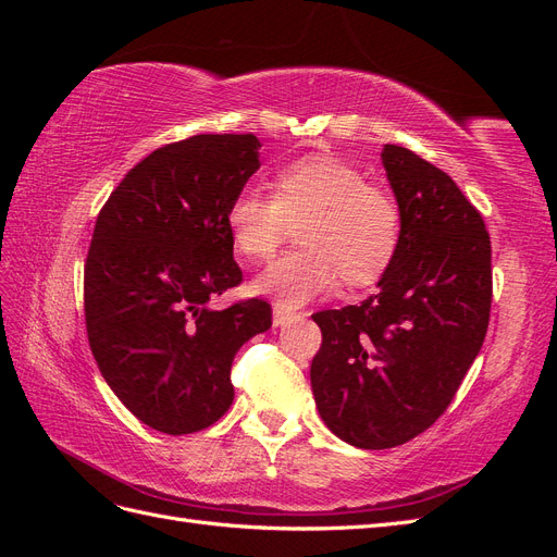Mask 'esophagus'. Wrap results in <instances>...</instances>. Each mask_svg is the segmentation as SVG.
I'll return each instance as SVG.
<instances>
[{
	"instance_id": "obj_1",
	"label": "esophagus",
	"mask_w": 557,
	"mask_h": 557,
	"mask_svg": "<svg viewBox=\"0 0 557 557\" xmlns=\"http://www.w3.org/2000/svg\"><path fill=\"white\" fill-rule=\"evenodd\" d=\"M299 313L293 309V307H288V305H283V301H276L274 305V325L278 327V325H285L288 323V320H293V318H297Z\"/></svg>"
}]
</instances>
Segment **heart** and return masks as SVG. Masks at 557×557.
Wrapping results in <instances>:
<instances>
[{
    "label": "heart",
    "mask_w": 557,
    "mask_h": 557,
    "mask_svg": "<svg viewBox=\"0 0 557 557\" xmlns=\"http://www.w3.org/2000/svg\"><path fill=\"white\" fill-rule=\"evenodd\" d=\"M272 195L242 188L225 211L234 250L264 262L295 227L297 248L274 260L256 278V290L283 305H305L330 290L336 278L350 288L381 281L401 244L397 199L367 183L346 160L315 153L281 164L269 178Z\"/></svg>",
    "instance_id": "obj_1"
}]
</instances>
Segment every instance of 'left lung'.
<instances>
[{"label": "left lung", "mask_w": 557, "mask_h": 557, "mask_svg": "<svg viewBox=\"0 0 557 557\" xmlns=\"http://www.w3.org/2000/svg\"><path fill=\"white\" fill-rule=\"evenodd\" d=\"M401 244L379 293L311 318V362L325 425L367 450L411 442L436 423L476 360L493 301L491 234L455 181L413 150L385 144Z\"/></svg>", "instance_id": "1"}]
</instances>
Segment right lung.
<instances>
[{"label": "right lung", "mask_w": 557, "mask_h": 557, "mask_svg": "<svg viewBox=\"0 0 557 557\" xmlns=\"http://www.w3.org/2000/svg\"><path fill=\"white\" fill-rule=\"evenodd\" d=\"M256 134H197L125 174L97 215L83 269L90 350L109 387L141 423L193 434L234 399L232 360L272 327L264 299L215 311L244 281L225 211L260 170Z\"/></svg>", "instance_id": "right-lung-1"}]
</instances>
